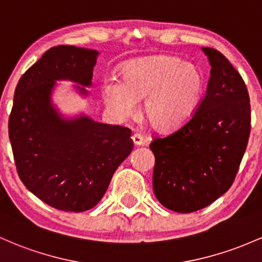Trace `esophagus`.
Segmentation results:
<instances>
[{"mask_svg": "<svg viewBox=\"0 0 262 262\" xmlns=\"http://www.w3.org/2000/svg\"><path fill=\"white\" fill-rule=\"evenodd\" d=\"M132 139H133V143L136 146H140L144 144V138L140 136V134H133V136H132Z\"/></svg>", "mask_w": 262, "mask_h": 262, "instance_id": "1", "label": "esophagus"}]
</instances>
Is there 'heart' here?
I'll return each mask as SVG.
<instances>
[{"instance_id":"1","label":"heart","mask_w":262,"mask_h":262,"mask_svg":"<svg viewBox=\"0 0 262 262\" xmlns=\"http://www.w3.org/2000/svg\"><path fill=\"white\" fill-rule=\"evenodd\" d=\"M105 105L119 118L133 117L144 98L143 114L151 128L171 130L196 113L205 92V80L196 66L177 56L157 54L123 63L120 80L102 83Z\"/></svg>"}]
</instances>
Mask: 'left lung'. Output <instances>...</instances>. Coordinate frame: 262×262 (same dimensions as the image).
<instances>
[{"label":"left lung","instance_id":"obj_1","mask_svg":"<svg viewBox=\"0 0 262 262\" xmlns=\"http://www.w3.org/2000/svg\"><path fill=\"white\" fill-rule=\"evenodd\" d=\"M203 52L211 70L200 107L182 128L150 143L154 194L177 212L206 208L229 190L251 129L249 93L238 72L219 51Z\"/></svg>","mask_w":262,"mask_h":262}]
</instances>
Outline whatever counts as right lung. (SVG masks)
<instances>
[{"label":"right lung","mask_w":262,"mask_h":262,"mask_svg":"<svg viewBox=\"0 0 262 262\" xmlns=\"http://www.w3.org/2000/svg\"><path fill=\"white\" fill-rule=\"evenodd\" d=\"M99 52L52 47L18 80L8 120L17 173L32 194L54 209L96 206L118 166L133 150L130 129L85 114L64 118L52 102L57 80H71L87 97Z\"/></svg>","instance_id":"add662e5"}]
</instances>
